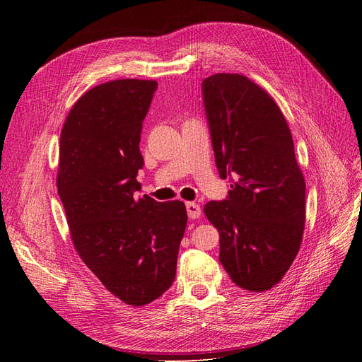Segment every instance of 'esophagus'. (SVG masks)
<instances>
[{"instance_id":"esophagus-1","label":"esophagus","mask_w":362,"mask_h":362,"mask_svg":"<svg viewBox=\"0 0 362 362\" xmlns=\"http://www.w3.org/2000/svg\"><path fill=\"white\" fill-rule=\"evenodd\" d=\"M186 211L189 218L195 220V218H199L201 216V206L197 202H186Z\"/></svg>"}]
</instances>
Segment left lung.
<instances>
[{"label": "left lung", "mask_w": 362, "mask_h": 362, "mask_svg": "<svg viewBox=\"0 0 362 362\" xmlns=\"http://www.w3.org/2000/svg\"><path fill=\"white\" fill-rule=\"evenodd\" d=\"M202 100L223 201L204 213L220 233V262L251 292L272 289L293 262L305 221V180L286 119L270 95L242 74L204 79Z\"/></svg>", "instance_id": "1"}]
</instances>
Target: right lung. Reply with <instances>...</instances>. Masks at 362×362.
I'll use <instances>...</instances> for the list:
<instances>
[{"label": "right lung", "mask_w": 362, "mask_h": 362, "mask_svg": "<svg viewBox=\"0 0 362 362\" xmlns=\"http://www.w3.org/2000/svg\"><path fill=\"white\" fill-rule=\"evenodd\" d=\"M156 81L119 79L88 90L60 138L57 187L71 240L88 269L127 305L173 284L187 214L182 201L135 199L142 123Z\"/></svg>", "instance_id": "obj_1"}]
</instances>
